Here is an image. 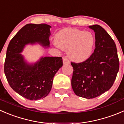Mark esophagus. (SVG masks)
<instances>
[{"mask_svg": "<svg viewBox=\"0 0 124 124\" xmlns=\"http://www.w3.org/2000/svg\"><path fill=\"white\" fill-rule=\"evenodd\" d=\"M63 63L64 65L70 64V61L67 58V57H63Z\"/></svg>", "mask_w": 124, "mask_h": 124, "instance_id": "1", "label": "esophagus"}]
</instances>
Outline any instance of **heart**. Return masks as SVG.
I'll return each instance as SVG.
<instances>
[{
	"label": "heart",
	"mask_w": 124,
	"mask_h": 124,
	"mask_svg": "<svg viewBox=\"0 0 124 124\" xmlns=\"http://www.w3.org/2000/svg\"><path fill=\"white\" fill-rule=\"evenodd\" d=\"M56 44L62 50L68 51L71 59L74 62H82L92 54L95 39L91 32L65 28L56 34Z\"/></svg>",
	"instance_id": "1"
}]
</instances>
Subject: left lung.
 Returning <instances> with one entry per match:
<instances>
[{"label":"left lung","mask_w":124,"mask_h":124,"mask_svg":"<svg viewBox=\"0 0 124 124\" xmlns=\"http://www.w3.org/2000/svg\"><path fill=\"white\" fill-rule=\"evenodd\" d=\"M95 33V49L90 57L73 67L71 86L77 96L93 99L110 90L119 68L116 44L99 25L89 26Z\"/></svg>","instance_id":"1"}]
</instances>
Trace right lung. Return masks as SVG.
<instances>
[{"instance_id":"right-lung-1","label":"right lung","mask_w":124,"mask_h":124,"mask_svg":"<svg viewBox=\"0 0 124 124\" xmlns=\"http://www.w3.org/2000/svg\"><path fill=\"white\" fill-rule=\"evenodd\" d=\"M50 25L29 23L22 28L9 42L4 72L11 88L29 100L45 98L51 90L55 74L63 65L61 57H41L33 64L28 63L22 52L28 44L38 43L50 46Z\"/></svg>"}]
</instances>
